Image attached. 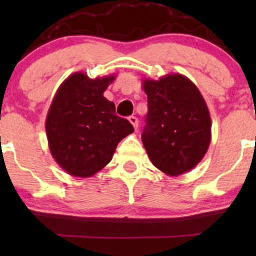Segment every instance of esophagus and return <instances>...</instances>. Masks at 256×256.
<instances>
[{
    "mask_svg": "<svg viewBox=\"0 0 256 256\" xmlns=\"http://www.w3.org/2000/svg\"><path fill=\"white\" fill-rule=\"evenodd\" d=\"M128 121H130L131 125L134 126V128H135V130H138V118H136V116H130V118H128Z\"/></svg>",
    "mask_w": 256,
    "mask_h": 256,
    "instance_id": "34e87169",
    "label": "esophagus"
}]
</instances>
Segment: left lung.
<instances>
[{
  "mask_svg": "<svg viewBox=\"0 0 256 256\" xmlns=\"http://www.w3.org/2000/svg\"><path fill=\"white\" fill-rule=\"evenodd\" d=\"M148 112L142 144L154 167L168 176L194 168L207 154L212 121L206 100L187 76L144 79Z\"/></svg>",
  "mask_w": 256,
  "mask_h": 256,
  "instance_id": "obj_1",
  "label": "left lung"
}]
</instances>
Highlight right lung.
<instances>
[{"label": "right lung", "instance_id": "1", "mask_svg": "<svg viewBox=\"0 0 256 256\" xmlns=\"http://www.w3.org/2000/svg\"><path fill=\"white\" fill-rule=\"evenodd\" d=\"M115 76L90 79L76 72L64 80L49 106L46 132L56 164L70 176L92 177L112 161L118 144L134 132L104 96Z\"/></svg>", "mask_w": 256, "mask_h": 256}]
</instances>
